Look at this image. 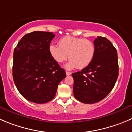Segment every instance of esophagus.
I'll return each instance as SVG.
<instances>
[{"instance_id":"34e87169","label":"esophagus","mask_w":132,"mask_h":132,"mask_svg":"<svg viewBox=\"0 0 132 132\" xmlns=\"http://www.w3.org/2000/svg\"><path fill=\"white\" fill-rule=\"evenodd\" d=\"M71 75V72H68V71H66V75H67V76H69V75Z\"/></svg>"}]
</instances>
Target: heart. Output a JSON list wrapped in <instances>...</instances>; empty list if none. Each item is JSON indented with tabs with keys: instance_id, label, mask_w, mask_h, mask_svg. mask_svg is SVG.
Listing matches in <instances>:
<instances>
[{
	"instance_id": "b5f03b06",
	"label": "heart",
	"mask_w": 132,
	"mask_h": 132,
	"mask_svg": "<svg viewBox=\"0 0 132 132\" xmlns=\"http://www.w3.org/2000/svg\"><path fill=\"white\" fill-rule=\"evenodd\" d=\"M59 46L51 44L49 53L57 63L66 60L67 56L70 61L66 64L67 69L77 67L79 69L86 68L90 65L96 54V46L93 41L84 38L66 36L60 39Z\"/></svg>"
}]
</instances>
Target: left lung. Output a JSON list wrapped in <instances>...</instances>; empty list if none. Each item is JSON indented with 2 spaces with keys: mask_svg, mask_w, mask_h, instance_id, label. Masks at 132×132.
Masks as SVG:
<instances>
[{
  "mask_svg": "<svg viewBox=\"0 0 132 132\" xmlns=\"http://www.w3.org/2000/svg\"><path fill=\"white\" fill-rule=\"evenodd\" d=\"M96 54L86 68L72 74L75 98L94 104L104 98L113 88L119 75L116 48L107 38L98 36L94 41Z\"/></svg>",
  "mask_w": 132,
  "mask_h": 132,
  "instance_id": "obj_1",
  "label": "left lung"
}]
</instances>
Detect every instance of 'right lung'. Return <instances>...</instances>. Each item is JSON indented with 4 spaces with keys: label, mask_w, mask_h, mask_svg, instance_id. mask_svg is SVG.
Wrapping results in <instances>:
<instances>
[{
    "label": "right lung",
    "mask_w": 132,
    "mask_h": 132,
    "mask_svg": "<svg viewBox=\"0 0 132 132\" xmlns=\"http://www.w3.org/2000/svg\"><path fill=\"white\" fill-rule=\"evenodd\" d=\"M52 32L36 31L24 35L13 52V78L19 92L26 100L44 104L54 98L57 86L66 77L49 53Z\"/></svg>",
    "instance_id": "obj_1"
}]
</instances>
